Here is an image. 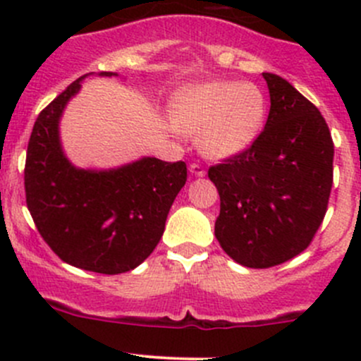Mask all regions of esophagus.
<instances>
[{
    "instance_id": "obj_1",
    "label": "esophagus",
    "mask_w": 361,
    "mask_h": 361,
    "mask_svg": "<svg viewBox=\"0 0 361 361\" xmlns=\"http://www.w3.org/2000/svg\"><path fill=\"white\" fill-rule=\"evenodd\" d=\"M188 171H190V174H194V176H197V178H202L204 174H206V171H204V167L199 166V164H190V167H188Z\"/></svg>"
}]
</instances>
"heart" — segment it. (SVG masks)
I'll return each mask as SVG.
<instances>
[{
	"instance_id": "heart-1",
	"label": "heart",
	"mask_w": 361,
	"mask_h": 361,
	"mask_svg": "<svg viewBox=\"0 0 361 361\" xmlns=\"http://www.w3.org/2000/svg\"><path fill=\"white\" fill-rule=\"evenodd\" d=\"M265 116L264 90L235 80L187 85L171 104L174 126L185 133H197L199 150L214 160L245 154L260 136Z\"/></svg>"
}]
</instances>
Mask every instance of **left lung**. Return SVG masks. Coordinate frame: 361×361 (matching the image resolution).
Segmentation results:
<instances>
[{
    "label": "left lung",
    "mask_w": 361,
    "mask_h": 361,
    "mask_svg": "<svg viewBox=\"0 0 361 361\" xmlns=\"http://www.w3.org/2000/svg\"><path fill=\"white\" fill-rule=\"evenodd\" d=\"M267 123L245 152L207 173L220 194L214 235L225 253L267 269L309 246L329 206L334 143L318 108L274 73Z\"/></svg>",
    "instance_id": "8db88e82"
}]
</instances>
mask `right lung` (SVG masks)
<instances>
[{
	"mask_svg": "<svg viewBox=\"0 0 361 361\" xmlns=\"http://www.w3.org/2000/svg\"><path fill=\"white\" fill-rule=\"evenodd\" d=\"M90 75L75 80L36 118L25 157V201L36 228L61 260L83 271L122 274L143 264L159 245L187 181V166L155 157L110 169L75 166L61 143L59 126Z\"/></svg>",
	"mask_w": 361,
	"mask_h": 361,
	"instance_id": "1",
	"label": "right lung"
}]
</instances>
